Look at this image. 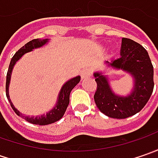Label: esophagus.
I'll return each instance as SVG.
<instances>
[{
	"label": "esophagus",
	"instance_id": "1",
	"mask_svg": "<svg viewBox=\"0 0 158 158\" xmlns=\"http://www.w3.org/2000/svg\"><path fill=\"white\" fill-rule=\"evenodd\" d=\"M81 75H82V79H86V78H88L90 76V71L89 69H83L82 71V73H81Z\"/></svg>",
	"mask_w": 158,
	"mask_h": 158
}]
</instances>
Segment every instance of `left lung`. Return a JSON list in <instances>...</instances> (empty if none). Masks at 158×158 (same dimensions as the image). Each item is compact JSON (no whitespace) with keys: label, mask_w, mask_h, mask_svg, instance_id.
Returning a JSON list of instances; mask_svg holds the SVG:
<instances>
[{"label":"left lung","mask_w":158,"mask_h":158,"mask_svg":"<svg viewBox=\"0 0 158 158\" xmlns=\"http://www.w3.org/2000/svg\"><path fill=\"white\" fill-rule=\"evenodd\" d=\"M106 64L114 69L129 73L134 78V88L126 97L116 95L106 76L95 72L98 86L94 100L98 108L113 118H126L136 114L147 104L154 89V70L148 52L135 41L123 38L120 57Z\"/></svg>","instance_id":"left-lung-1"}]
</instances>
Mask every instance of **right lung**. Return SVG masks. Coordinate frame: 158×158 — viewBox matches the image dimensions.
Returning <instances> with one entry per match:
<instances>
[{
    "label": "right lung",
    "mask_w": 158,
    "mask_h": 158,
    "mask_svg": "<svg viewBox=\"0 0 158 158\" xmlns=\"http://www.w3.org/2000/svg\"><path fill=\"white\" fill-rule=\"evenodd\" d=\"M48 42V39L46 40H31L30 42H28L27 44H25L24 46L21 47L17 52H15V55L12 57L10 63H9V69H8V73H7V79H6V96L9 99V102L10 103V106L12 107V109L14 110V112L20 116L21 118L23 119H25L26 121L32 123L35 125H40V126H45V125H49L54 123L58 121L59 119L63 117L64 113L67 110V107L69 104V95L71 90L75 88L76 84L80 82L81 76H76L72 79L69 80L66 83H64V85L62 86V88L60 89L59 96H58V100L55 106L52 108L51 111L46 113V115L43 114L41 116H37V117H29V116H25L23 114H22L21 112H19L16 108H15L14 105L12 104V102L9 98V82H10V78H11V73H12V69L15 66V64L16 63V61L20 59V58L27 53L29 52H31L33 49L36 48H40L41 46H43L44 45H46V43Z\"/></svg>",
    "instance_id": "obj_1"
}]
</instances>
